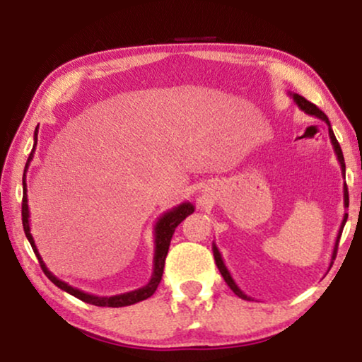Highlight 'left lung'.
<instances>
[{
    "label": "left lung",
    "mask_w": 362,
    "mask_h": 362,
    "mask_svg": "<svg viewBox=\"0 0 362 362\" xmlns=\"http://www.w3.org/2000/svg\"><path fill=\"white\" fill-rule=\"evenodd\" d=\"M288 95H290L291 98H293V102L296 103V105H298L300 110H303L305 113H308V115H311V117H316V118H320V120H323V122L326 123V125H328V133H329V140H331V145H333V150H334V153H336V158H338V161H339V166H341V171H343V176H344V175H346L344 156H343V151H341V146H339L338 140H336V136H334V133H333V128H331V123H329V120H328V117H326L325 113L321 112L320 108L315 105V103L308 102V100H306L305 97L298 95V93H291V92H288ZM343 192H344V196H343V197H344V207H346V209H348V207H349V194H348V186H346V182H344ZM346 221H348V212H344V216H343V222H341V227H339V230H338V237H336V242H334V249H333V255H331V264H333V260H334V257H336V250H338V242H339L341 232H343V227H344V224H346ZM212 252H214V260H216V265H217V269H219L221 275L224 276L226 284L230 286V290L234 291V293H235L237 296H239V298H242V300H247V301H254V300H252V296L245 295L244 291H242V290L239 288V285L235 284L234 279H232L230 272L227 270V267H226V264H224V260H222V255H221V252H219V249H217V245H216V244H212Z\"/></svg>",
    "instance_id": "8db88e82"
}]
</instances>
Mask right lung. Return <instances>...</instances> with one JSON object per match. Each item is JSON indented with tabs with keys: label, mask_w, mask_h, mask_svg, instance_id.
<instances>
[{
	"label": "right lung",
	"mask_w": 362,
	"mask_h": 362,
	"mask_svg": "<svg viewBox=\"0 0 362 362\" xmlns=\"http://www.w3.org/2000/svg\"><path fill=\"white\" fill-rule=\"evenodd\" d=\"M36 145H37V128L34 130V146L31 155L28 158L26 168H24V177H23V227H24V234H26L29 244H31L34 254H36L39 264H41V269L44 270V274L49 280L52 281L54 285L59 286V288L67 291L76 298L86 301V303L95 305V306H110V308H120V306H128V305H135L138 301H143L155 293L158 285H160L161 276H163V269H165V260L168 255V249H170V242L171 237L175 234L176 227L181 224L182 221L186 219L187 216L194 212V204L189 201L181 202L180 206L173 207V209L166 211L165 214H161L158 217L155 227H153V234H155V257H153V274L150 281L141 288L133 290V291H127V293H120V295H113V296H98V295H90L86 293V291L74 288L66 281H62L61 279H57L56 275L52 274L51 270L47 269L46 264H44L41 254H39L36 244H34V239L31 235V226H29V206H28V185H26V171L29 168V163L33 161L34 151H36Z\"/></svg>",
	"instance_id": "right-lung-1"
}]
</instances>
